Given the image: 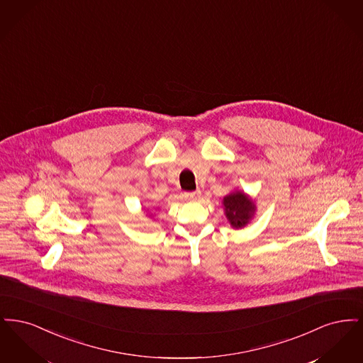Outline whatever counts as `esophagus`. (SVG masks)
Returning <instances> with one entry per match:
<instances>
[{
	"mask_svg": "<svg viewBox=\"0 0 363 363\" xmlns=\"http://www.w3.org/2000/svg\"><path fill=\"white\" fill-rule=\"evenodd\" d=\"M200 194H201V191H200V190H194V191H188V193H185V197H186V199H189V200H196V199H199V197H200Z\"/></svg>",
	"mask_w": 363,
	"mask_h": 363,
	"instance_id": "esophagus-1",
	"label": "esophagus"
}]
</instances>
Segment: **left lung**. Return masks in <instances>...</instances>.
<instances>
[{
	"instance_id": "left-lung-1",
	"label": "left lung",
	"mask_w": 363,
	"mask_h": 363,
	"mask_svg": "<svg viewBox=\"0 0 363 363\" xmlns=\"http://www.w3.org/2000/svg\"><path fill=\"white\" fill-rule=\"evenodd\" d=\"M223 206L228 222L235 228L246 225L255 212V204L242 191H234L225 196Z\"/></svg>"
}]
</instances>
